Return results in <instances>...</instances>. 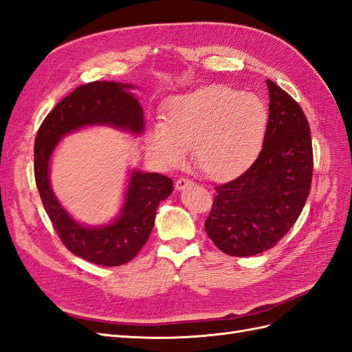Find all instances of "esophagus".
<instances>
[{
  "mask_svg": "<svg viewBox=\"0 0 352 352\" xmlns=\"http://www.w3.org/2000/svg\"><path fill=\"white\" fill-rule=\"evenodd\" d=\"M193 184H195L193 179L182 177V178H178L177 182H175V188L177 190H184L186 187H190V186H193Z\"/></svg>",
  "mask_w": 352,
  "mask_h": 352,
  "instance_id": "esophagus-1",
  "label": "esophagus"
}]
</instances>
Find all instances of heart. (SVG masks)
Segmentation results:
<instances>
[{
	"label": "heart",
	"instance_id": "1",
	"mask_svg": "<svg viewBox=\"0 0 352 352\" xmlns=\"http://www.w3.org/2000/svg\"><path fill=\"white\" fill-rule=\"evenodd\" d=\"M265 103L255 94L217 85L170 100L165 120L148 128V148L157 162L175 168L193 147L196 162L215 179L243 173L264 144Z\"/></svg>",
	"mask_w": 352,
	"mask_h": 352
}]
</instances>
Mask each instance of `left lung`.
<instances>
[{
	"label": "left lung",
	"instance_id": "left-lung-1",
	"mask_svg": "<svg viewBox=\"0 0 352 352\" xmlns=\"http://www.w3.org/2000/svg\"><path fill=\"white\" fill-rule=\"evenodd\" d=\"M268 125L255 162L217 186L205 221L209 239L224 254L252 256L273 248L296 223L313 179V144L302 109L267 79Z\"/></svg>",
	"mask_w": 352,
	"mask_h": 352
}]
</instances>
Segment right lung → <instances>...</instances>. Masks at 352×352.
Listing matches in <instances>:
<instances>
[{
    "label": "right lung",
    "mask_w": 352,
    "mask_h": 352,
    "mask_svg": "<svg viewBox=\"0 0 352 352\" xmlns=\"http://www.w3.org/2000/svg\"><path fill=\"white\" fill-rule=\"evenodd\" d=\"M133 88L131 84L107 81L78 87L47 115L35 138V182L60 240L72 254L104 267L126 264L146 245L159 204L173 193V179L134 169L119 215L109 224L87 227L70 217L53 193L50 160L60 140L84 126L110 125L142 134L144 115L138 100L129 93Z\"/></svg>",
    "instance_id": "obj_1"
}]
</instances>
